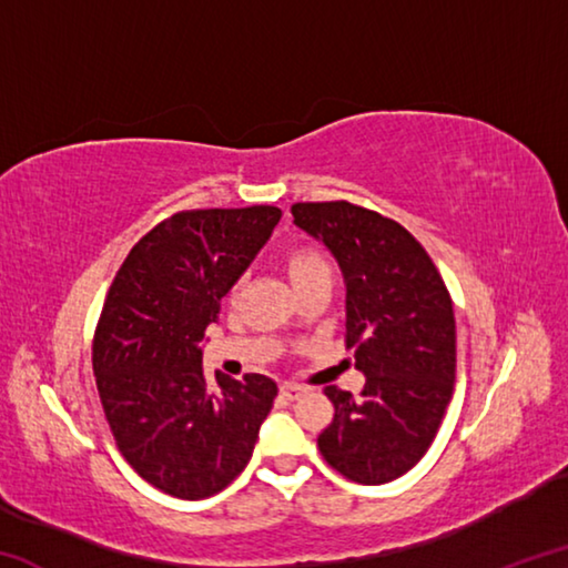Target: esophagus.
Wrapping results in <instances>:
<instances>
[{"mask_svg": "<svg viewBox=\"0 0 568 568\" xmlns=\"http://www.w3.org/2000/svg\"><path fill=\"white\" fill-rule=\"evenodd\" d=\"M281 393H283V396H285L287 400H295V398H301V396H305V393H307V388H303V386H297V383H283V386H281Z\"/></svg>", "mask_w": 568, "mask_h": 568, "instance_id": "1", "label": "esophagus"}]
</instances>
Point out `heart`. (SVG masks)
Listing matches in <instances>:
<instances>
[{
    "mask_svg": "<svg viewBox=\"0 0 568 568\" xmlns=\"http://www.w3.org/2000/svg\"><path fill=\"white\" fill-rule=\"evenodd\" d=\"M285 271L291 275L293 285H301L303 281H307V277L331 273V267H328V261H325L315 247H293L285 257ZM233 295H235V287H233Z\"/></svg>",
    "mask_w": 568,
    "mask_h": 568,
    "instance_id": "b5f03b06",
    "label": "heart"
}]
</instances>
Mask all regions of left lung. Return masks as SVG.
<instances>
[{
	"instance_id": "left-lung-1",
	"label": "left lung",
	"mask_w": 568,
	"mask_h": 568,
	"mask_svg": "<svg viewBox=\"0 0 568 568\" xmlns=\"http://www.w3.org/2000/svg\"><path fill=\"white\" fill-rule=\"evenodd\" d=\"M291 213L341 265L345 345L365 376L361 398L325 386L335 416L318 448L355 484H388L426 456L454 396V303L434 261L396 220L345 200L295 203Z\"/></svg>"
}]
</instances>
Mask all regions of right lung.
<instances>
[{
    "mask_svg": "<svg viewBox=\"0 0 568 568\" xmlns=\"http://www.w3.org/2000/svg\"><path fill=\"white\" fill-rule=\"evenodd\" d=\"M273 205L185 210L130 250L94 331L92 368L124 460L160 491L207 498L253 456L277 386L203 373V343L220 301L281 220Z\"/></svg>",
    "mask_w": 568,
    "mask_h": 568,
    "instance_id": "1",
    "label": "right lung"
}]
</instances>
